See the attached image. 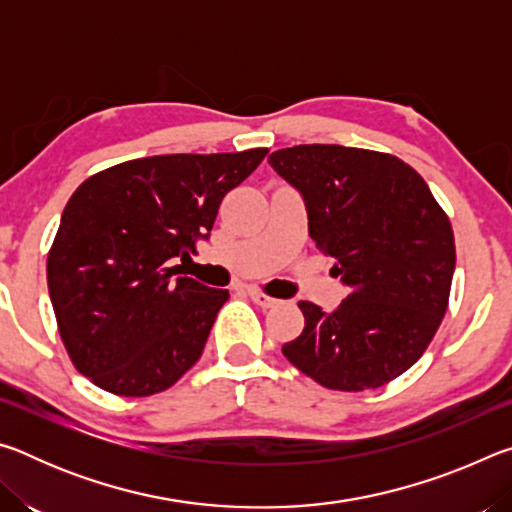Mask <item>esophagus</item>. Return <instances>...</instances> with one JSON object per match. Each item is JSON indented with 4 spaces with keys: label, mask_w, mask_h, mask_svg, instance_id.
Returning <instances> with one entry per match:
<instances>
[{
    "label": "esophagus",
    "mask_w": 512,
    "mask_h": 512,
    "mask_svg": "<svg viewBox=\"0 0 512 512\" xmlns=\"http://www.w3.org/2000/svg\"><path fill=\"white\" fill-rule=\"evenodd\" d=\"M248 296H250V300L255 302V305H259L262 309H271V307L277 305V302H280V300H275L271 296H266V293H262L259 289H248Z\"/></svg>",
    "instance_id": "1"
}]
</instances>
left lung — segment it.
<instances>
[{"label":"left lung","instance_id":"obj_1","mask_svg":"<svg viewBox=\"0 0 512 512\" xmlns=\"http://www.w3.org/2000/svg\"><path fill=\"white\" fill-rule=\"evenodd\" d=\"M268 164L305 198L309 235L350 289L334 311L300 300L305 329L284 357L332 391L400 377L443 323L456 266L454 230L413 167L391 153L300 144Z\"/></svg>","mask_w":512,"mask_h":512}]
</instances>
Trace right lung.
I'll list each match as a JSON object with an SVG mask.
<instances>
[{
  "label": "right lung",
  "mask_w": 512,
  "mask_h": 512,
  "mask_svg": "<svg viewBox=\"0 0 512 512\" xmlns=\"http://www.w3.org/2000/svg\"><path fill=\"white\" fill-rule=\"evenodd\" d=\"M268 149L173 153L94 173L69 198L47 257L49 298L74 368L121 397H149L201 359L230 298L180 275L223 196Z\"/></svg>",
  "instance_id": "right-lung-1"
}]
</instances>
